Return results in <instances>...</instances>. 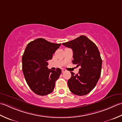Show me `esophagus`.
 <instances>
[{
  "mask_svg": "<svg viewBox=\"0 0 122 122\" xmlns=\"http://www.w3.org/2000/svg\"><path fill=\"white\" fill-rule=\"evenodd\" d=\"M66 69H62V73H65V72H66Z\"/></svg>",
  "mask_w": 122,
  "mask_h": 122,
  "instance_id": "1",
  "label": "esophagus"
}]
</instances>
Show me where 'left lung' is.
<instances>
[{"label": "left lung", "mask_w": 122, "mask_h": 122, "mask_svg": "<svg viewBox=\"0 0 122 122\" xmlns=\"http://www.w3.org/2000/svg\"><path fill=\"white\" fill-rule=\"evenodd\" d=\"M62 44L72 49V63L80 67L76 75L71 72L67 81L69 90L77 95H85L95 87L101 76L102 60L97 47L84 35Z\"/></svg>", "instance_id": "1"}]
</instances>
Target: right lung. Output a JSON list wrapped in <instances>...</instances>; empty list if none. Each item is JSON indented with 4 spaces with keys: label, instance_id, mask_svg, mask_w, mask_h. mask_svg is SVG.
<instances>
[{
    "label": "right lung",
    "instance_id": "1",
    "mask_svg": "<svg viewBox=\"0 0 122 122\" xmlns=\"http://www.w3.org/2000/svg\"><path fill=\"white\" fill-rule=\"evenodd\" d=\"M61 45L37 38L27 45L22 57V68L27 84L37 95H48L54 90L61 70L48 69L47 61L53 58Z\"/></svg>",
    "mask_w": 122,
    "mask_h": 122
}]
</instances>
